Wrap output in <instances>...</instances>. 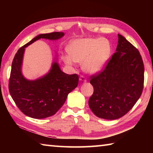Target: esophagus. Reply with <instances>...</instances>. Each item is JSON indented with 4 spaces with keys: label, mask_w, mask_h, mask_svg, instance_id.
<instances>
[{
    "label": "esophagus",
    "mask_w": 153,
    "mask_h": 153,
    "mask_svg": "<svg viewBox=\"0 0 153 153\" xmlns=\"http://www.w3.org/2000/svg\"><path fill=\"white\" fill-rule=\"evenodd\" d=\"M79 80H80V81H81L82 82H86V77H85L84 76H83V75H81V76H80V77H79Z\"/></svg>",
    "instance_id": "esophagus-1"
}]
</instances>
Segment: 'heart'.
Returning <instances> with one entry per match:
<instances>
[{
	"label": "heart",
	"mask_w": 153,
	"mask_h": 153,
	"mask_svg": "<svg viewBox=\"0 0 153 153\" xmlns=\"http://www.w3.org/2000/svg\"><path fill=\"white\" fill-rule=\"evenodd\" d=\"M69 56H63L65 63L73 64V61L82 63L88 73L100 71L107 63L111 55L109 41L103 38H84L75 40L67 48Z\"/></svg>",
	"instance_id": "obj_1"
}]
</instances>
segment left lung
I'll list each match as a JSON object with an SVG mask.
<instances>
[{
    "label": "left lung",
    "instance_id": "left-lung-1",
    "mask_svg": "<svg viewBox=\"0 0 153 153\" xmlns=\"http://www.w3.org/2000/svg\"><path fill=\"white\" fill-rule=\"evenodd\" d=\"M116 52L103 69L90 76L94 92L88 104L97 117L117 120L138 101L144 88V67L135 46L118 34Z\"/></svg>",
    "mask_w": 153,
    "mask_h": 153
}]
</instances>
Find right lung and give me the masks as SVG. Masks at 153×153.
<instances>
[{"mask_svg": "<svg viewBox=\"0 0 153 153\" xmlns=\"http://www.w3.org/2000/svg\"><path fill=\"white\" fill-rule=\"evenodd\" d=\"M63 32L42 33L21 47L12 62L9 90L17 107L25 115L43 119L55 115L65 102L67 95L78 84V75L63 73L59 65L54 63L51 71L42 78L30 81L22 74V64L25 48L40 38L56 40Z\"/></svg>", "mask_w": 153, "mask_h": 153, "instance_id": "right-lung-1", "label": "right lung"}]
</instances>
